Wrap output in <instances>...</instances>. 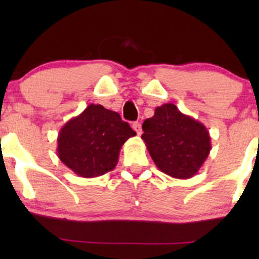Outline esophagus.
Returning <instances> with one entry per match:
<instances>
[{"label":"esophagus","instance_id":"1","mask_svg":"<svg viewBox=\"0 0 259 259\" xmlns=\"http://www.w3.org/2000/svg\"><path fill=\"white\" fill-rule=\"evenodd\" d=\"M133 129L135 130L136 134L140 136L142 134V129H141V124L139 123V121H135V123H133Z\"/></svg>","mask_w":259,"mask_h":259}]
</instances>
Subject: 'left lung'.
Returning a JSON list of instances; mask_svg holds the SVG:
<instances>
[{
    "mask_svg": "<svg viewBox=\"0 0 259 259\" xmlns=\"http://www.w3.org/2000/svg\"><path fill=\"white\" fill-rule=\"evenodd\" d=\"M141 139L160 171L175 179H189L209 154L210 136L201 121L181 113L173 103L157 107L142 124Z\"/></svg>",
    "mask_w": 259,
    "mask_h": 259,
    "instance_id": "8db88e82",
    "label": "left lung"
}]
</instances>
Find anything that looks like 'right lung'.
Segmentation results:
<instances>
[{
	"instance_id": "1",
	"label": "right lung",
	"mask_w": 259,
	"mask_h": 259,
	"mask_svg": "<svg viewBox=\"0 0 259 259\" xmlns=\"http://www.w3.org/2000/svg\"><path fill=\"white\" fill-rule=\"evenodd\" d=\"M135 135L117 112L90 105L59 130L58 158L79 177H101L115 168L121 146Z\"/></svg>"
}]
</instances>
